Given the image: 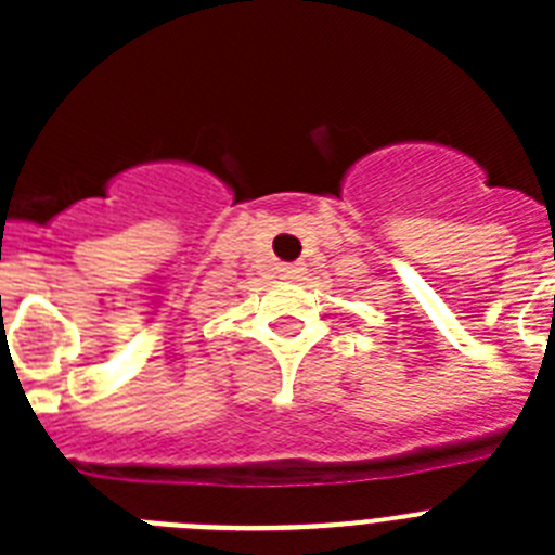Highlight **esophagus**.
Listing matches in <instances>:
<instances>
[{
  "mask_svg": "<svg viewBox=\"0 0 555 555\" xmlns=\"http://www.w3.org/2000/svg\"><path fill=\"white\" fill-rule=\"evenodd\" d=\"M302 272H306V269H302L300 263H283L281 267V278H286V281H297Z\"/></svg>",
  "mask_w": 555,
  "mask_h": 555,
  "instance_id": "obj_1",
  "label": "esophagus"
}]
</instances>
